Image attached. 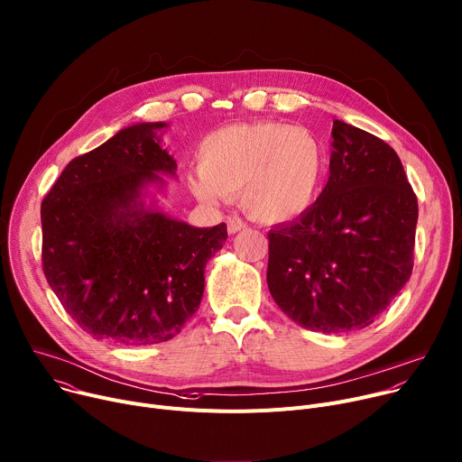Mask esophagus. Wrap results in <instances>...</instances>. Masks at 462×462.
<instances>
[{
    "mask_svg": "<svg viewBox=\"0 0 462 462\" xmlns=\"http://www.w3.org/2000/svg\"><path fill=\"white\" fill-rule=\"evenodd\" d=\"M242 229H245V222L240 220L238 217H233V218L227 220V233L229 235H235V233L242 231Z\"/></svg>",
    "mask_w": 462,
    "mask_h": 462,
    "instance_id": "1",
    "label": "esophagus"
}]
</instances>
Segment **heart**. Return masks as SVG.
<instances>
[{"label":"heart","instance_id":"1","mask_svg":"<svg viewBox=\"0 0 462 462\" xmlns=\"http://www.w3.org/2000/svg\"><path fill=\"white\" fill-rule=\"evenodd\" d=\"M187 173L201 203L240 194L242 208L264 224L300 217L320 190L326 152L307 127L279 122L233 124L210 133Z\"/></svg>","mask_w":462,"mask_h":462}]
</instances>
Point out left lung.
<instances>
[{"label": "left lung", "instance_id": "1", "mask_svg": "<svg viewBox=\"0 0 462 462\" xmlns=\"http://www.w3.org/2000/svg\"><path fill=\"white\" fill-rule=\"evenodd\" d=\"M331 138L326 189L268 233L266 281L292 322L338 335L370 326L405 287L418 201L386 142L342 120Z\"/></svg>", "mask_w": 462, "mask_h": 462}]
</instances>
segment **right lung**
Returning <instances> with one entry per match:
<instances>
[{"mask_svg":"<svg viewBox=\"0 0 462 462\" xmlns=\"http://www.w3.org/2000/svg\"><path fill=\"white\" fill-rule=\"evenodd\" d=\"M166 122H138L69 162L42 201V266L51 291L97 340L150 346L198 310L205 266L227 226L194 227L162 210Z\"/></svg>","mask_w":462,"mask_h":462,"instance_id":"1","label":"right lung"}]
</instances>
